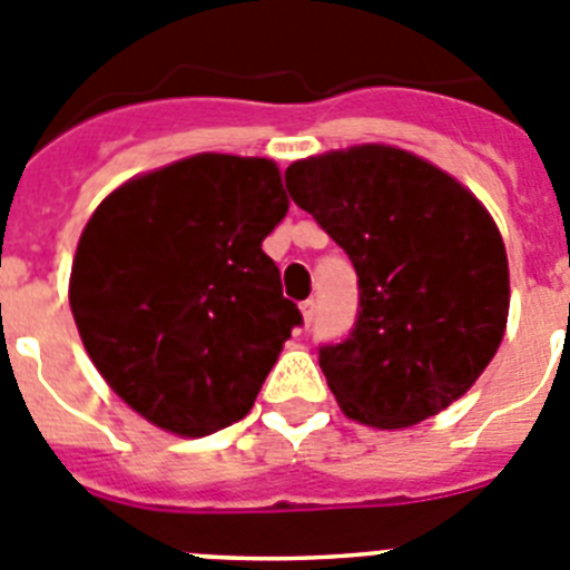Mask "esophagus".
I'll return each instance as SVG.
<instances>
[{
    "label": "esophagus",
    "instance_id": "obj_1",
    "mask_svg": "<svg viewBox=\"0 0 570 570\" xmlns=\"http://www.w3.org/2000/svg\"><path fill=\"white\" fill-rule=\"evenodd\" d=\"M299 308H302V316H305V325H311V322H314V316H316V299H305Z\"/></svg>",
    "mask_w": 570,
    "mask_h": 570
}]
</instances>
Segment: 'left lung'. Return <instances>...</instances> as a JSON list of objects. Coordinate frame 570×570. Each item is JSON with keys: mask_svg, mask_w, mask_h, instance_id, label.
Listing matches in <instances>:
<instances>
[{"mask_svg": "<svg viewBox=\"0 0 570 570\" xmlns=\"http://www.w3.org/2000/svg\"><path fill=\"white\" fill-rule=\"evenodd\" d=\"M285 188L356 271L354 328L320 345L342 411L407 428L460 400L500 347L511 294L505 245L480 199L385 145L299 159Z\"/></svg>", "mask_w": 570, "mask_h": 570, "instance_id": "left-lung-1", "label": "left lung"}]
</instances>
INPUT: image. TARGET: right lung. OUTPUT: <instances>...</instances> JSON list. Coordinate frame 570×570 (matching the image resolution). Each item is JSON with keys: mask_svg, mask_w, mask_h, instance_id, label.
Listing matches in <instances>:
<instances>
[{"mask_svg": "<svg viewBox=\"0 0 570 570\" xmlns=\"http://www.w3.org/2000/svg\"><path fill=\"white\" fill-rule=\"evenodd\" d=\"M288 214L271 159L199 154L94 210L70 271L88 356L136 414L205 436L254 407L302 325L262 239Z\"/></svg>", "mask_w": 570, "mask_h": 570, "instance_id": "add662e5", "label": "right lung"}]
</instances>
